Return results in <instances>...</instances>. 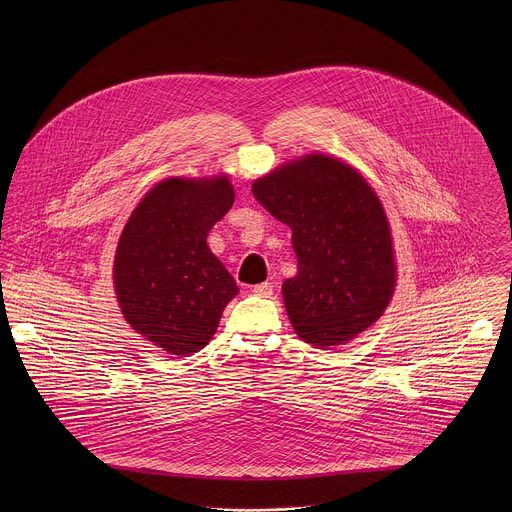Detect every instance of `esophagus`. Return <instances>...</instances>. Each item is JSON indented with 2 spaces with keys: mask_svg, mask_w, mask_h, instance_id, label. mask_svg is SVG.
<instances>
[{
  "mask_svg": "<svg viewBox=\"0 0 512 512\" xmlns=\"http://www.w3.org/2000/svg\"><path fill=\"white\" fill-rule=\"evenodd\" d=\"M252 293H254V295H260V297H268V295H272V284H270V282L258 284V286L252 288Z\"/></svg>",
  "mask_w": 512,
  "mask_h": 512,
  "instance_id": "obj_1",
  "label": "esophagus"
}]
</instances>
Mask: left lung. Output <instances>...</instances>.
Returning <instances> with one entry per match:
<instances>
[{
	"label": "left lung",
	"instance_id": "left-lung-1",
	"mask_svg": "<svg viewBox=\"0 0 512 512\" xmlns=\"http://www.w3.org/2000/svg\"><path fill=\"white\" fill-rule=\"evenodd\" d=\"M252 193L292 228L297 274L282 293L295 333L325 349L368 329L392 299L396 264L386 213L365 177L311 153L256 179Z\"/></svg>",
	"mask_w": 512,
	"mask_h": 512
}]
</instances>
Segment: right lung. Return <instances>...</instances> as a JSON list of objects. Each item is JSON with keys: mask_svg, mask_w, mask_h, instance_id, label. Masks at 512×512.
I'll list each match as a JSON object with an SVG mask.
<instances>
[{"mask_svg": "<svg viewBox=\"0 0 512 512\" xmlns=\"http://www.w3.org/2000/svg\"><path fill=\"white\" fill-rule=\"evenodd\" d=\"M234 203L226 175L169 177L126 222L114 286L126 321L169 355L189 357L213 339L238 286L207 236Z\"/></svg>", "mask_w": 512, "mask_h": 512, "instance_id": "right-lung-1", "label": "right lung"}]
</instances>
